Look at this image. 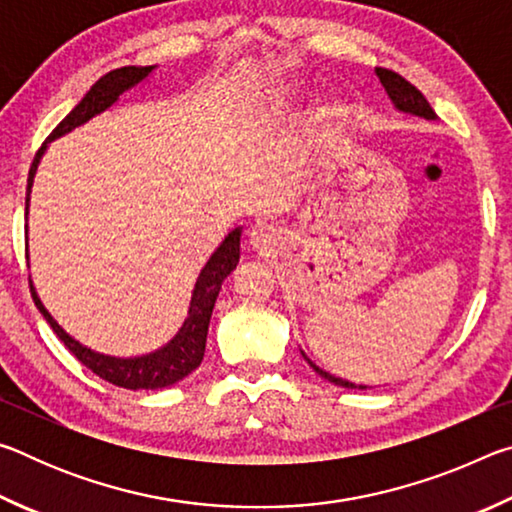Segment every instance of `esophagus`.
<instances>
[{
  "label": "esophagus",
  "mask_w": 512,
  "mask_h": 512,
  "mask_svg": "<svg viewBox=\"0 0 512 512\" xmlns=\"http://www.w3.org/2000/svg\"><path fill=\"white\" fill-rule=\"evenodd\" d=\"M271 241H273V232L271 228H266V225H255V228L250 230V244L255 248L264 250L266 246H271Z\"/></svg>",
  "instance_id": "esophagus-1"
}]
</instances>
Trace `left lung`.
Returning a JSON list of instances; mask_svg holds the SVG:
<instances>
[{
	"label": "left lung",
	"mask_w": 512,
	"mask_h": 512,
	"mask_svg": "<svg viewBox=\"0 0 512 512\" xmlns=\"http://www.w3.org/2000/svg\"><path fill=\"white\" fill-rule=\"evenodd\" d=\"M375 72H377V76H379L381 85H384V88H386L388 97L393 99V103H395L397 108L404 110V112H411V115L424 117V119H436V112L431 110L429 101L422 97V92H420L418 88H415V85H411L409 81L402 79L400 74L391 72V69L377 67ZM307 361H309V359H307ZM309 366L314 368L320 377H325L327 381H332V384H336V386H343V388H357L354 384H350V381H345V379H341V377H334V375H329V372L320 370V368H318V366H314V363H311V361H309ZM359 388H366V386H359Z\"/></svg>",
	"instance_id": "obj_1"
}]
</instances>
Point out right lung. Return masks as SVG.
<instances>
[{
	"label": "right lung",
	"instance_id": "right-lung-1",
	"mask_svg": "<svg viewBox=\"0 0 512 512\" xmlns=\"http://www.w3.org/2000/svg\"><path fill=\"white\" fill-rule=\"evenodd\" d=\"M153 67H119L112 69V72L103 74L101 79L92 85L90 92L79 101L69 115L60 121V124L49 133L47 142L56 140V137L65 135L72 131V128L85 124V121L92 119L94 115H99L101 110H106L108 106L117 101V97L124 90L133 88L135 83H140L142 79L149 76ZM47 142L40 146L36 158H33V164L29 169V183H27V210H29V192H31V183L33 176H36L38 162L42 158V153L47 149ZM239 237L241 230H232L228 237H225L223 244L214 250V255L210 257V262L205 264V268L198 275L194 296H192V305H189V316L185 320V325L180 327V332L176 334L169 345H164L162 350L146 354V357H137V359H117V357H106V354L92 352L90 348H85L79 341H74L63 327H60L54 318H51L49 311L42 305L36 289L31 284V296L36 307L40 309V314L45 316L47 323L54 329L56 336L65 343V348L79 359L85 368H90L94 375L110 381V384L121 386V388H131V391H155V388H164L171 386L187 377L189 372L196 370L201 366L203 354H205V341H207V327H210V318H212V309L216 296H219V289L225 277H228L232 271H235L239 264Z\"/></svg>",
	"mask_w": 512,
	"mask_h": 512
}]
</instances>
